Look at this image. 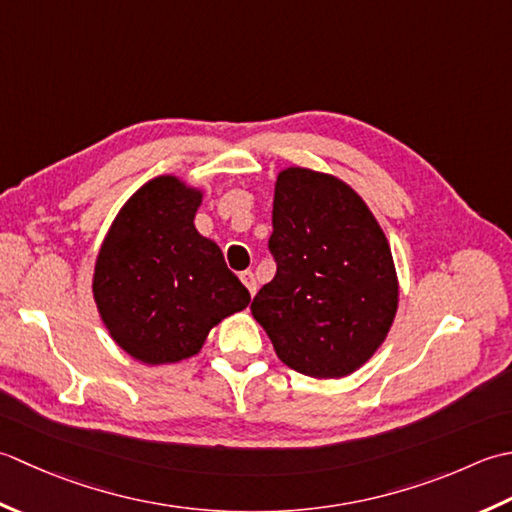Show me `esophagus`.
Returning <instances> with one entry per match:
<instances>
[{
  "label": "esophagus",
  "instance_id": "1",
  "mask_svg": "<svg viewBox=\"0 0 512 512\" xmlns=\"http://www.w3.org/2000/svg\"><path fill=\"white\" fill-rule=\"evenodd\" d=\"M241 280H243V285L247 287V291H249V294H256V289H258V285H256V276L252 274V271H243V274H241Z\"/></svg>",
  "mask_w": 512,
  "mask_h": 512
}]
</instances>
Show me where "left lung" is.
<instances>
[{"label": "left lung", "instance_id": "obj_1", "mask_svg": "<svg viewBox=\"0 0 512 512\" xmlns=\"http://www.w3.org/2000/svg\"><path fill=\"white\" fill-rule=\"evenodd\" d=\"M269 252L276 276L252 300L278 358L311 378H344L380 347L398 309L391 247L336 176L278 174Z\"/></svg>", "mask_w": 512, "mask_h": 512}]
</instances>
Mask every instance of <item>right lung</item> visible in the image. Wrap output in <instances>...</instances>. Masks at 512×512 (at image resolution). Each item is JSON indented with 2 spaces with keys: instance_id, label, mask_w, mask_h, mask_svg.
Segmentation results:
<instances>
[{
  "instance_id": "add662e5",
  "label": "right lung",
  "mask_w": 512,
  "mask_h": 512,
  "mask_svg": "<svg viewBox=\"0 0 512 512\" xmlns=\"http://www.w3.org/2000/svg\"><path fill=\"white\" fill-rule=\"evenodd\" d=\"M201 192L159 176L114 218L92 291L110 336L145 364L190 358L223 318L249 305V291L216 243L194 227Z\"/></svg>"
}]
</instances>
